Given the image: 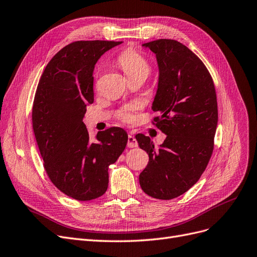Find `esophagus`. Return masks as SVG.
<instances>
[{"instance_id":"34e87169","label":"esophagus","mask_w":257,"mask_h":257,"mask_svg":"<svg viewBox=\"0 0 257 257\" xmlns=\"http://www.w3.org/2000/svg\"><path fill=\"white\" fill-rule=\"evenodd\" d=\"M127 146L129 148H135V147H138V141L136 140V138L134 136L129 135L128 136V143H127Z\"/></svg>"}]
</instances>
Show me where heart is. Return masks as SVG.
Wrapping results in <instances>:
<instances>
[{"label":"heart","mask_w":257,"mask_h":257,"mask_svg":"<svg viewBox=\"0 0 257 257\" xmlns=\"http://www.w3.org/2000/svg\"><path fill=\"white\" fill-rule=\"evenodd\" d=\"M116 61L129 80L136 78L146 79L150 73V64L148 60L132 47L123 50L117 56ZM137 108V104H128V106L123 107L117 113L118 119L126 123L134 122L136 119Z\"/></svg>","instance_id":"b5f03b06"}]
</instances>
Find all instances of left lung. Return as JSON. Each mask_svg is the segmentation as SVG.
<instances>
[{
    "instance_id": "8db88e82",
    "label": "left lung",
    "mask_w": 257,
    "mask_h": 257,
    "mask_svg": "<svg viewBox=\"0 0 257 257\" xmlns=\"http://www.w3.org/2000/svg\"><path fill=\"white\" fill-rule=\"evenodd\" d=\"M143 46L159 64L153 123L167 137L159 149L142 134L136 136L149 162L140 174L148 196L170 200L187 192L205 170L214 150L218 121L215 85L204 63L184 44L158 39Z\"/></svg>"
}]
</instances>
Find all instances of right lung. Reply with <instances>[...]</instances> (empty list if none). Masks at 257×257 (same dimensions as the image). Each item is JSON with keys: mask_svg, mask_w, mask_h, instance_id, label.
Masks as SVG:
<instances>
[{"mask_svg": "<svg viewBox=\"0 0 257 257\" xmlns=\"http://www.w3.org/2000/svg\"><path fill=\"white\" fill-rule=\"evenodd\" d=\"M121 42L75 41L47 63L33 103V129L52 183L79 201L106 193L109 165L125 149L127 132L111 127L90 141L82 121L94 101L93 70L99 57Z\"/></svg>", "mask_w": 257, "mask_h": 257, "instance_id": "1", "label": "right lung"}]
</instances>
